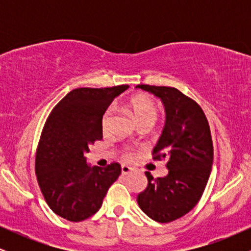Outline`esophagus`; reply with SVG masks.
Here are the masks:
<instances>
[{"label":"esophagus","mask_w":251,"mask_h":251,"mask_svg":"<svg viewBox=\"0 0 251 251\" xmlns=\"http://www.w3.org/2000/svg\"><path fill=\"white\" fill-rule=\"evenodd\" d=\"M131 172H132V168H129V166H127V165L122 166V174L123 175H128V174H131Z\"/></svg>","instance_id":"1"}]
</instances>
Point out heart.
I'll use <instances>...</instances> for the list:
<instances>
[{
	"label": "heart",
	"instance_id": "1",
	"mask_svg": "<svg viewBox=\"0 0 251 251\" xmlns=\"http://www.w3.org/2000/svg\"><path fill=\"white\" fill-rule=\"evenodd\" d=\"M129 107H131L132 112H133L135 119L140 124V126L145 125V124H150V125H154L157 122L158 118V108L155 103L152 101L148 97H135L129 102ZM112 113H113V107L109 106L106 108L101 117V128L106 131L108 127L109 123H111ZM124 157L126 159L132 158V152L128 150H125L124 152Z\"/></svg>",
	"mask_w": 251,
	"mask_h": 251
}]
</instances>
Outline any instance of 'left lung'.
<instances>
[{"label": "left lung", "instance_id": "1", "mask_svg": "<svg viewBox=\"0 0 251 251\" xmlns=\"http://www.w3.org/2000/svg\"><path fill=\"white\" fill-rule=\"evenodd\" d=\"M137 88L160 98L166 112L163 133L154 146L153 159L164 160L169 174L153 178L138 195L140 209L159 223L183 217L201 200L214 160L210 126L203 109L175 87L138 85Z\"/></svg>", "mask_w": 251, "mask_h": 251}]
</instances>
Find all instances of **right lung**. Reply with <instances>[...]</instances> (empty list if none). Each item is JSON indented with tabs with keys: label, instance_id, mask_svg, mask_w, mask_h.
<instances>
[{
	"label": "right lung",
	"instance_id": "right-lung-1",
	"mask_svg": "<svg viewBox=\"0 0 251 251\" xmlns=\"http://www.w3.org/2000/svg\"><path fill=\"white\" fill-rule=\"evenodd\" d=\"M127 88L128 85L73 89L46 120L36 149L35 174L45 201L60 217L81 222L93 216L122 174L119 163L91 168L85 153L102 139L103 112Z\"/></svg>",
	"mask_w": 251,
	"mask_h": 251
}]
</instances>
